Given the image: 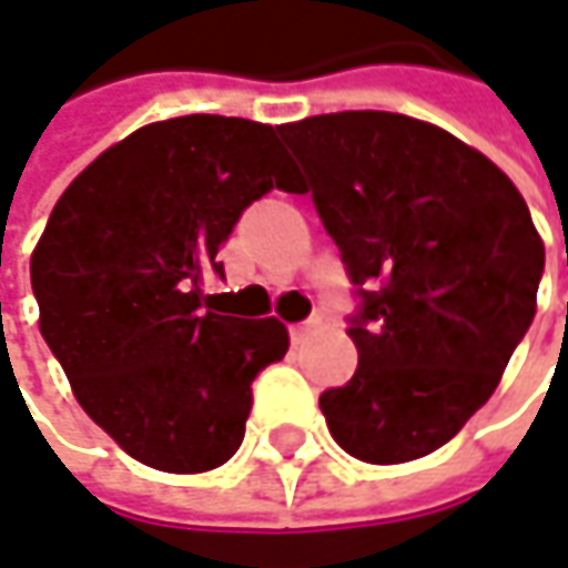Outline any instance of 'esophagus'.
<instances>
[{
	"label": "esophagus",
	"mask_w": 568,
	"mask_h": 568,
	"mask_svg": "<svg viewBox=\"0 0 568 568\" xmlns=\"http://www.w3.org/2000/svg\"><path fill=\"white\" fill-rule=\"evenodd\" d=\"M312 328H315V322H302V325H292V328H288V335H292L295 344H302L305 337L312 335Z\"/></svg>",
	"instance_id": "obj_1"
}]
</instances>
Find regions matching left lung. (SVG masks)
Segmentation results:
<instances>
[{
	"instance_id": "obj_1",
	"label": "left lung",
	"mask_w": 568,
	"mask_h": 568,
	"mask_svg": "<svg viewBox=\"0 0 568 568\" xmlns=\"http://www.w3.org/2000/svg\"><path fill=\"white\" fill-rule=\"evenodd\" d=\"M364 292L357 371L318 406L371 465L442 448L485 406L537 315L542 240L488 155L433 123L344 110L280 126Z\"/></svg>"
}]
</instances>
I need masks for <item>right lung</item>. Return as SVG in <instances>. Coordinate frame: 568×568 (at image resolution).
Wrapping results in <instances>:
<instances>
[{"label":"right lung","mask_w":568,"mask_h":568,"mask_svg":"<svg viewBox=\"0 0 568 568\" xmlns=\"http://www.w3.org/2000/svg\"><path fill=\"white\" fill-rule=\"evenodd\" d=\"M270 187L298 191L276 126L175 116L130 132L58 197L31 253L38 328L83 413L135 462L197 475L243 442L280 318L217 315L204 273Z\"/></svg>","instance_id":"right-lung-1"}]
</instances>
